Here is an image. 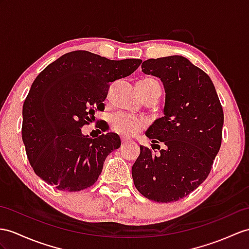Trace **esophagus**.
Instances as JSON below:
<instances>
[{"mask_svg":"<svg viewBox=\"0 0 249 249\" xmlns=\"http://www.w3.org/2000/svg\"><path fill=\"white\" fill-rule=\"evenodd\" d=\"M130 142V139H129V138H126V137H121V142H123V143H125V142Z\"/></svg>","mask_w":249,"mask_h":249,"instance_id":"obj_1","label":"esophagus"}]
</instances>
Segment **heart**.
I'll list each match as a JSON object with an SVG mask.
<instances>
[{"mask_svg": "<svg viewBox=\"0 0 249 249\" xmlns=\"http://www.w3.org/2000/svg\"><path fill=\"white\" fill-rule=\"evenodd\" d=\"M157 82L153 78H144L138 81L137 84H142V87H149L150 84ZM111 129L124 136H134L139 132L147 128V121L142 118L131 116L124 113H115L110 118Z\"/></svg>", "mask_w": 249, "mask_h": 249, "instance_id": "b5f03b06", "label": "heart"}]
</instances>
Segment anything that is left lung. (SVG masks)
Wrapping results in <instances>:
<instances>
[{
    "label": "left lung",
    "mask_w": 249,
    "mask_h": 249,
    "mask_svg": "<svg viewBox=\"0 0 249 249\" xmlns=\"http://www.w3.org/2000/svg\"><path fill=\"white\" fill-rule=\"evenodd\" d=\"M142 69L159 77L165 89L163 117L145 132L152 145L162 142L165 148L154 155L141 145L132 178L144 197L175 202L210 173L222 142L223 108L210 77L183 56L145 60Z\"/></svg>",
    "instance_id": "left-lung-1"
}]
</instances>
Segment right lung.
<instances>
[{"mask_svg":"<svg viewBox=\"0 0 249 249\" xmlns=\"http://www.w3.org/2000/svg\"><path fill=\"white\" fill-rule=\"evenodd\" d=\"M141 59L110 60L87 51L63 54L35 79L23 105L22 139L35 173L58 190L76 192L93 186L107 156L120 138H97L81 128L105 107L110 84L130 76Z\"/></svg>","mask_w":249,"mask_h":249,"instance_id":"right-lung-1","label":"right lung"}]
</instances>
